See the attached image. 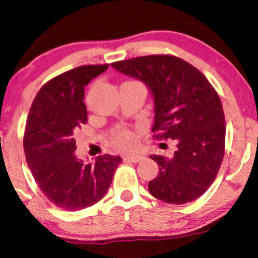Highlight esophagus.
<instances>
[{"mask_svg": "<svg viewBox=\"0 0 258 258\" xmlns=\"http://www.w3.org/2000/svg\"><path fill=\"white\" fill-rule=\"evenodd\" d=\"M123 159L132 161V163H139V161L143 159V156H138V154H137V156L136 154H128V156L123 157Z\"/></svg>", "mask_w": 258, "mask_h": 258, "instance_id": "1", "label": "esophagus"}]
</instances>
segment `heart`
Instances as JSON below:
<instances>
[{"label": "heart", "mask_w": 258, "mask_h": 258, "mask_svg": "<svg viewBox=\"0 0 258 258\" xmlns=\"http://www.w3.org/2000/svg\"><path fill=\"white\" fill-rule=\"evenodd\" d=\"M111 143L116 147V149L126 151L132 149V147L135 146L136 139L131 131L125 128H120L118 131L113 133V136L111 137Z\"/></svg>", "instance_id": "1"}]
</instances>
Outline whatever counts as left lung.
<instances>
[{
    "label": "left lung",
    "mask_w": 258,
    "mask_h": 258,
    "mask_svg": "<svg viewBox=\"0 0 258 258\" xmlns=\"http://www.w3.org/2000/svg\"><path fill=\"white\" fill-rule=\"evenodd\" d=\"M111 66L146 85L154 105L152 131L177 143L171 157L150 156L159 166L149 183L150 194L169 204L201 197L214 183L224 157V112L214 87L197 68L171 55L135 57Z\"/></svg>",
    "instance_id": "1"
}]
</instances>
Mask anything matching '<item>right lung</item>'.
Wrapping results in <instances>:
<instances>
[{"label":"right lung","mask_w":258,"mask_h":258,"mask_svg":"<svg viewBox=\"0 0 258 258\" xmlns=\"http://www.w3.org/2000/svg\"><path fill=\"white\" fill-rule=\"evenodd\" d=\"M107 68V63L80 66L51 79L30 107L23 140L27 163L41 191L63 210L98 203L122 161L104 154L86 163L75 154L74 137L87 122L85 87Z\"/></svg>","instance_id":"1"}]
</instances>
